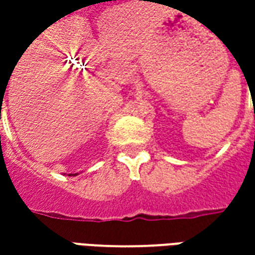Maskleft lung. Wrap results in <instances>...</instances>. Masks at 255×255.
I'll return each mask as SVG.
<instances>
[{"label": "left lung", "instance_id": "8db88e82", "mask_svg": "<svg viewBox=\"0 0 255 255\" xmlns=\"http://www.w3.org/2000/svg\"><path fill=\"white\" fill-rule=\"evenodd\" d=\"M254 118H255V111H254Z\"/></svg>", "mask_w": 255, "mask_h": 255}]
</instances>
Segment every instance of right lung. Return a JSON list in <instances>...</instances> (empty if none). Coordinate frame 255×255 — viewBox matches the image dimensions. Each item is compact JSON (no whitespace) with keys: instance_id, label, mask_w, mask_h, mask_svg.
<instances>
[{"instance_id":"obj_1","label":"right lung","mask_w":255,"mask_h":255,"mask_svg":"<svg viewBox=\"0 0 255 255\" xmlns=\"http://www.w3.org/2000/svg\"><path fill=\"white\" fill-rule=\"evenodd\" d=\"M69 176H71V174H69ZM72 176H74V174H72ZM75 176H76V174H75Z\"/></svg>"}]
</instances>
